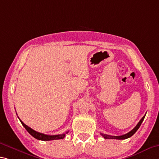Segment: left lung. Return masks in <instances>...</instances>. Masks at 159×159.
Returning a JSON list of instances; mask_svg holds the SVG:
<instances>
[{"label":"left lung","instance_id":"obj_1","mask_svg":"<svg viewBox=\"0 0 159 159\" xmlns=\"http://www.w3.org/2000/svg\"><path fill=\"white\" fill-rule=\"evenodd\" d=\"M145 116H146V115L143 116L142 119H141V120L139 121V123L137 125V126H136V127L134 128V129H133L132 130H131L129 132H128V133H127V134H125L124 135L111 136V135H107V134H102V133H101V135L105 139H126L129 138V137H132V136L134 134V133L138 130L139 128L141 125H142V122L143 121V119H144Z\"/></svg>","mask_w":159,"mask_h":159}]
</instances>
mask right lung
Listing matches in <instances>:
<instances>
[{
    "label": "right lung",
    "mask_w": 159,
    "mask_h": 159,
    "mask_svg": "<svg viewBox=\"0 0 159 159\" xmlns=\"http://www.w3.org/2000/svg\"><path fill=\"white\" fill-rule=\"evenodd\" d=\"M20 121L22 125H23V127L26 129L27 132H28L32 136V137L39 140L51 141V140H56V139H64L65 137V136H66V134H67V133L69 132H66V133H64V134H57V135H47V134H42V133L36 132V131L31 129V128L29 127L28 126H27L26 125L24 124L20 120Z\"/></svg>",
    "instance_id": "right-lung-1"
}]
</instances>
